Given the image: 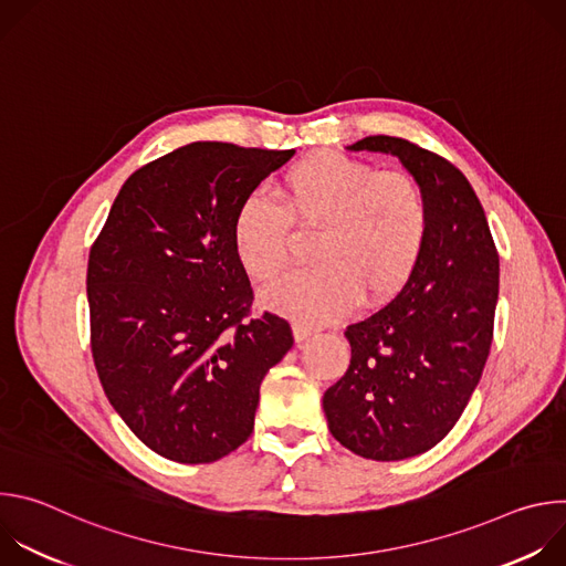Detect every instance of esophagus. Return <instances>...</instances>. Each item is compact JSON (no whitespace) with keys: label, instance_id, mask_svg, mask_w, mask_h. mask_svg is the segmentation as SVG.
<instances>
[{"label":"esophagus","instance_id":"34e87169","mask_svg":"<svg viewBox=\"0 0 566 566\" xmlns=\"http://www.w3.org/2000/svg\"><path fill=\"white\" fill-rule=\"evenodd\" d=\"M313 334H315V329H313V327H308V325H302V322H297V325L293 327V336H295V340H297V343H302V340L311 338Z\"/></svg>","mask_w":566,"mask_h":566}]
</instances>
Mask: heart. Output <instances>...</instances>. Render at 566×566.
<instances>
[{"label":"heart","instance_id":"1","mask_svg":"<svg viewBox=\"0 0 566 566\" xmlns=\"http://www.w3.org/2000/svg\"><path fill=\"white\" fill-rule=\"evenodd\" d=\"M282 206L253 195L232 221L234 253L255 280H273L291 255V223L319 226L313 269L264 289V304L304 322H329L365 293H396L415 271L428 234L423 188L408 172H378L365 160L319 151L291 166Z\"/></svg>","mask_w":566,"mask_h":566}]
</instances>
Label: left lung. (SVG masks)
<instances>
[{"label":"left lung","instance_id":"1","mask_svg":"<svg viewBox=\"0 0 566 566\" xmlns=\"http://www.w3.org/2000/svg\"><path fill=\"white\" fill-rule=\"evenodd\" d=\"M349 149L396 156L428 203L421 258L402 289L352 322V360L322 398L332 434L354 454L400 461L434 448L459 421L493 343L500 255L468 179L406 138Z\"/></svg>","mask_w":566,"mask_h":566}]
</instances>
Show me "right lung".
Listing matches in <instances>:
<instances>
[{"label": "right lung", "mask_w": 566, "mask_h": 566, "mask_svg": "<svg viewBox=\"0 0 566 566\" xmlns=\"http://www.w3.org/2000/svg\"><path fill=\"white\" fill-rule=\"evenodd\" d=\"M295 149L199 140L136 170L94 241L92 354L127 428L156 454L212 463L255 426L260 385L293 347L289 322L251 317L232 221Z\"/></svg>", "instance_id": "obj_1"}]
</instances>
